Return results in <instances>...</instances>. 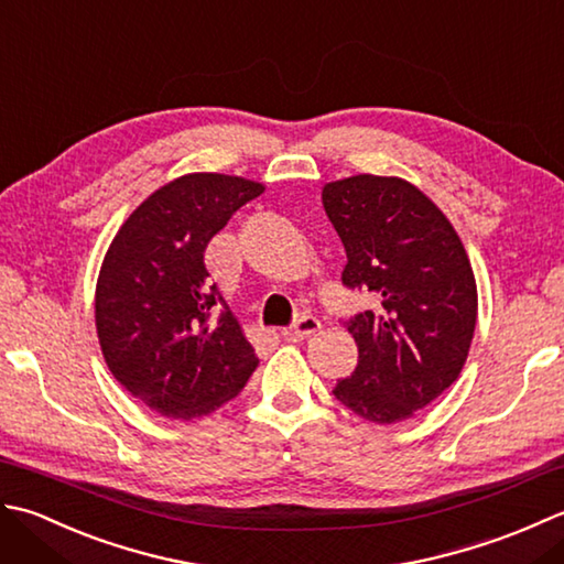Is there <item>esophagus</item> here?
Here are the masks:
<instances>
[{"label": "esophagus", "mask_w": 564, "mask_h": 564, "mask_svg": "<svg viewBox=\"0 0 564 564\" xmlns=\"http://www.w3.org/2000/svg\"><path fill=\"white\" fill-rule=\"evenodd\" d=\"M318 328H321V321L316 316H299L292 326L282 328V338L292 340V343L306 340V338H312Z\"/></svg>", "instance_id": "obj_1"}]
</instances>
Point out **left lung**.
Returning <instances> with one entry per match:
<instances>
[{
    "label": "left lung",
    "instance_id": "1",
    "mask_svg": "<svg viewBox=\"0 0 564 564\" xmlns=\"http://www.w3.org/2000/svg\"><path fill=\"white\" fill-rule=\"evenodd\" d=\"M346 246L343 284L372 292L375 312L346 324L358 367L333 394L360 419L397 423L459 377L477 324V284L445 214L406 180L355 175L324 187Z\"/></svg>",
    "mask_w": 564,
    "mask_h": 564
}]
</instances>
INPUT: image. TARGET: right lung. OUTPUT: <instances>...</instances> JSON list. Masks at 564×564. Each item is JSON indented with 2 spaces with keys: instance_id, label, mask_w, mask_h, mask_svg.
I'll use <instances>...</instances> for the list:
<instances>
[{
  "instance_id": "obj_1",
  "label": "right lung",
  "mask_w": 564,
  "mask_h": 564,
  "mask_svg": "<svg viewBox=\"0 0 564 564\" xmlns=\"http://www.w3.org/2000/svg\"><path fill=\"white\" fill-rule=\"evenodd\" d=\"M262 192L218 172L172 180L126 218L101 262V352L126 392L167 419L206 416L256 372V350L209 280L204 250Z\"/></svg>"
}]
</instances>
